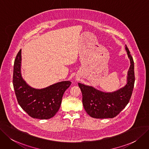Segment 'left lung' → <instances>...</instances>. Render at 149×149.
Here are the masks:
<instances>
[{
	"mask_svg": "<svg viewBox=\"0 0 149 149\" xmlns=\"http://www.w3.org/2000/svg\"><path fill=\"white\" fill-rule=\"evenodd\" d=\"M125 49L130 60L127 84L114 92L105 93L95 88L78 83L82 94V104L86 112L95 118H113L125 108L133 93L135 77L133 58L126 45Z\"/></svg>",
	"mask_w": 149,
	"mask_h": 149,
	"instance_id": "left-lung-1",
	"label": "left lung"
}]
</instances>
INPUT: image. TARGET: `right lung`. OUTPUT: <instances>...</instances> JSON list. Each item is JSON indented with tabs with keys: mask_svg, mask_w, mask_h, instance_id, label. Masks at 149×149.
Instances as JSON below:
<instances>
[{
	"mask_svg": "<svg viewBox=\"0 0 149 149\" xmlns=\"http://www.w3.org/2000/svg\"><path fill=\"white\" fill-rule=\"evenodd\" d=\"M21 49L17 53L14 63L13 84L19 104L27 114L34 118L48 119L58 111L65 91L70 81H62L43 89L29 86L21 74Z\"/></svg>",
	"mask_w": 149,
	"mask_h": 149,
	"instance_id": "obj_1",
	"label": "right lung"
}]
</instances>
